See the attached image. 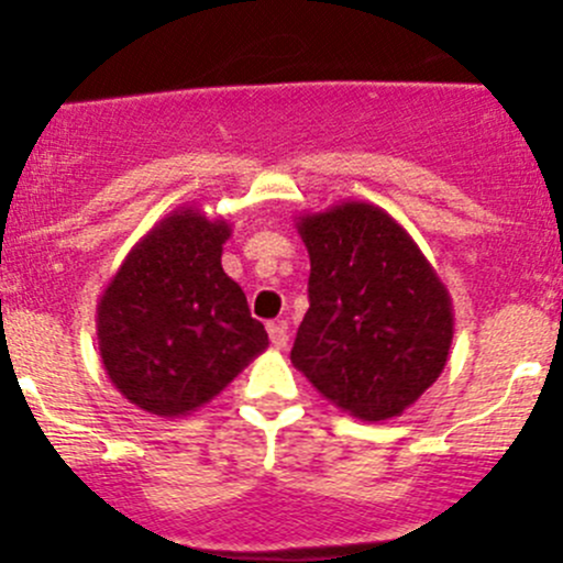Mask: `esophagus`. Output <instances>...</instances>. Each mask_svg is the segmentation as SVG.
Returning <instances> with one entry per match:
<instances>
[{"label":"esophagus","mask_w":563,"mask_h":563,"mask_svg":"<svg viewBox=\"0 0 563 563\" xmlns=\"http://www.w3.org/2000/svg\"><path fill=\"white\" fill-rule=\"evenodd\" d=\"M268 338H271V346H274V349L287 346V341H289L287 324H284V322H271L268 324Z\"/></svg>","instance_id":"esophagus-1"}]
</instances>
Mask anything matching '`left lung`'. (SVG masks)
<instances>
[{
  "mask_svg": "<svg viewBox=\"0 0 563 563\" xmlns=\"http://www.w3.org/2000/svg\"><path fill=\"white\" fill-rule=\"evenodd\" d=\"M295 228L311 257V306L289 360L354 419L402 416L449 362V289L410 233L376 203L308 211Z\"/></svg>",
  "mask_w": 563,
  "mask_h": 563,
  "instance_id": "obj_1",
  "label": "left lung"
}]
</instances>
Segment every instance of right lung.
Instances as JSON below:
<instances>
[{"instance_id":"1","label":"right lung","mask_w":563,"mask_h":563,"mask_svg":"<svg viewBox=\"0 0 563 563\" xmlns=\"http://www.w3.org/2000/svg\"><path fill=\"white\" fill-rule=\"evenodd\" d=\"M231 233L222 217L174 209L131 246L96 306L107 376L158 419L211 402L268 349L244 289L222 271Z\"/></svg>"}]
</instances>
